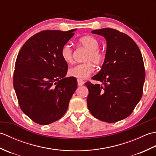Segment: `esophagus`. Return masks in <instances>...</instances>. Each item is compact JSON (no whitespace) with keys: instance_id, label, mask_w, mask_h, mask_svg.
<instances>
[{"instance_id":"34e87169","label":"esophagus","mask_w":156,"mask_h":156,"mask_svg":"<svg viewBox=\"0 0 156 156\" xmlns=\"http://www.w3.org/2000/svg\"><path fill=\"white\" fill-rule=\"evenodd\" d=\"M77 82H78V85L79 87H80V86H82L84 84V82L82 80H80V79H78Z\"/></svg>"}]
</instances>
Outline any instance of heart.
<instances>
[{
    "label": "heart",
    "instance_id": "1",
    "mask_svg": "<svg viewBox=\"0 0 156 156\" xmlns=\"http://www.w3.org/2000/svg\"><path fill=\"white\" fill-rule=\"evenodd\" d=\"M78 42L82 47L88 50L86 58V60L88 62L72 66L69 69L68 73L72 77L85 79L94 70V65L92 62L97 65L102 64L105 59V54L98 49L100 48V43L97 39L92 36H84L79 39ZM61 56L64 61L68 64H70L73 62V52L70 45L66 44L63 46L61 50Z\"/></svg>",
    "mask_w": 156,
    "mask_h": 156
}]
</instances>
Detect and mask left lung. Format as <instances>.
Returning <instances> with one entry per match:
<instances>
[{"mask_svg":"<svg viewBox=\"0 0 156 156\" xmlns=\"http://www.w3.org/2000/svg\"><path fill=\"white\" fill-rule=\"evenodd\" d=\"M107 41L105 59L101 71L92 77L104 86L87 82V105L99 120L115 122L130 115L143 94L145 72L137 45L129 36L116 29L92 31Z\"/></svg>","mask_w":156,"mask_h":156,"instance_id":"1","label":"left lung"}]
</instances>
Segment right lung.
Segmentation results:
<instances>
[{"instance_id": "add662e5", "label": "right lung", "mask_w": 156, "mask_h": 156, "mask_svg": "<svg viewBox=\"0 0 156 156\" xmlns=\"http://www.w3.org/2000/svg\"><path fill=\"white\" fill-rule=\"evenodd\" d=\"M76 30L41 31L19 52L13 86L22 111L36 123L48 125L63 117L77 88L76 78L65 77L68 64L61 56Z\"/></svg>"}]
</instances>
